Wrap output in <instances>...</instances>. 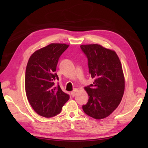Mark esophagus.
Returning <instances> with one entry per match:
<instances>
[{
	"instance_id": "1",
	"label": "esophagus",
	"mask_w": 148,
	"mask_h": 148,
	"mask_svg": "<svg viewBox=\"0 0 148 148\" xmlns=\"http://www.w3.org/2000/svg\"><path fill=\"white\" fill-rule=\"evenodd\" d=\"M77 92V89H74L73 91H72V92H71V96L72 97H75V95H76V92Z\"/></svg>"
}]
</instances>
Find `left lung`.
Returning a JSON list of instances; mask_svg holds the SVG:
<instances>
[{
	"instance_id": "8db88e82",
	"label": "left lung",
	"mask_w": 148,
	"mask_h": 148,
	"mask_svg": "<svg viewBox=\"0 0 148 148\" xmlns=\"http://www.w3.org/2000/svg\"><path fill=\"white\" fill-rule=\"evenodd\" d=\"M88 59L93 84L84 87L88 101L83 111L90 117H108L117 108L123 95L125 79L120 60L116 52L99 45H81Z\"/></svg>"
}]
</instances>
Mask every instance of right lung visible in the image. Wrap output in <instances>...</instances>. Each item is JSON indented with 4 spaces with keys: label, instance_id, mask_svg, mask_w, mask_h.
I'll use <instances>...</instances> for the list:
<instances>
[{
    "label": "right lung",
    "instance_id": "add662e5",
    "mask_svg": "<svg viewBox=\"0 0 148 148\" xmlns=\"http://www.w3.org/2000/svg\"><path fill=\"white\" fill-rule=\"evenodd\" d=\"M65 44L52 43L34 52L27 63L25 92L27 99L37 114L45 118L58 114L69 99L59 84L55 73L60 56L67 49Z\"/></svg>",
    "mask_w": 148,
    "mask_h": 148
}]
</instances>
